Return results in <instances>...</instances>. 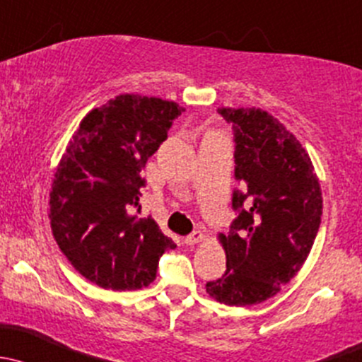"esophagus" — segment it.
Instances as JSON below:
<instances>
[{
    "mask_svg": "<svg viewBox=\"0 0 362 362\" xmlns=\"http://www.w3.org/2000/svg\"><path fill=\"white\" fill-rule=\"evenodd\" d=\"M202 238H204V233L200 232V230H195V232H192L188 237L185 238V242H186V245H195V244H199Z\"/></svg>",
    "mask_w": 362,
    "mask_h": 362,
    "instance_id": "1",
    "label": "esophagus"
}]
</instances>
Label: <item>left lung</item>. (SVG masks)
I'll list each match as a JSON object with an SVG mask.
<instances>
[{
	"label": "left lung",
	"mask_w": 362,
	"mask_h": 362,
	"mask_svg": "<svg viewBox=\"0 0 362 362\" xmlns=\"http://www.w3.org/2000/svg\"><path fill=\"white\" fill-rule=\"evenodd\" d=\"M233 129L237 218L219 235L226 272L206 284L209 296L230 307L275 296L298 274L317 237L322 195L300 141L277 118L256 107H221Z\"/></svg>",
	"instance_id": "obj_1"
}]
</instances>
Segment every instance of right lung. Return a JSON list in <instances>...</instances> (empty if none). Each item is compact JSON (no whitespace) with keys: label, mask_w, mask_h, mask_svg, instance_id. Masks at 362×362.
I'll use <instances>...</instances> for the list:
<instances>
[{"label":"right lung","mask_w":362,"mask_h":362,"mask_svg":"<svg viewBox=\"0 0 362 362\" xmlns=\"http://www.w3.org/2000/svg\"><path fill=\"white\" fill-rule=\"evenodd\" d=\"M182 107L122 94L81 120L55 170L50 225L78 274L99 288L150 286L158 259L176 247L151 218H141V170L167 139Z\"/></svg>","instance_id":"obj_1"}]
</instances>
